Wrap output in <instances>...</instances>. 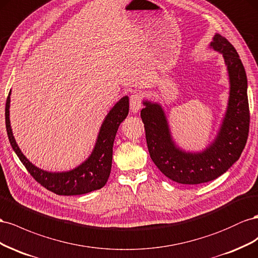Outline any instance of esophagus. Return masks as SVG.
Returning a JSON list of instances; mask_svg holds the SVG:
<instances>
[{"label": "esophagus", "instance_id": "34e87169", "mask_svg": "<svg viewBox=\"0 0 258 258\" xmlns=\"http://www.w3.org/2000/svg\"><path fill=\"white\" fill-rule=\"evenodd\" d=\"M142 94L141 93H135L131 96L130 99V108L131 111L133 113H137L142 108Z\"/></svg>", "mask_w": 258, "mask_h": 258}]
</instances>
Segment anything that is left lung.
Listing matches in <instances>:
<instances>
[{
  "instance_id": "obj_1",
  "label": "left lung",
  "mask_w": 258,
  "mask_h": 258,
  "mask_svg": "<svg viewBox=\"0 0 258 258\" xmlns=\"http://www.w3.org/2000/svg\"><path fill=\"white\" fill-rule=\"evenodd\" d=\"M210 48L223 54L229 77L228 106L216 137L202 151H186L175 144L163 108L144 100L141 116L146 131L150 158L167 178L183 185L214 180L238 161L243 151L249 127L246 73L237 50L216 33Z\"/></svg>"
}]
</instances>
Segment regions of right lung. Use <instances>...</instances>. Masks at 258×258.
<instances>
[{"label": "right lung", "instance_id": "add662e5", "mask_svg": "<svg viewBox=\"0 0 258 258\" xmlns=\"http://www.w3.org/2000/svg\"><path fill=\"white\" fill-rule=\"evenodd\" d=\"M11 92L5 106V124L12 148L27 171L39 183L58 196H79L98 190L106 185L111 172L112 148L117 128L128 114V97H122L106 115L99 128L94 149L83 163L67 172H48L32 164L15 141L10 121Z\"/></svg>", "mask_w": 258, "mask_h": 258}]
</instances>
